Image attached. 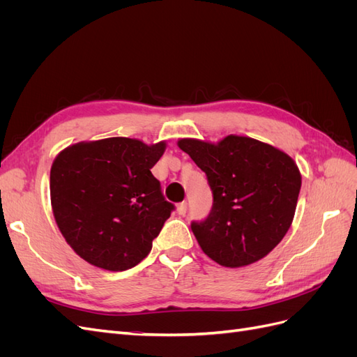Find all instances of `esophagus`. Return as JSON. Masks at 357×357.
<instances>
[{
	"instance_id": "esophagus-1",
	"label": "esophagus",
	"mask_w": 357,
	"mask_h": 357,
	"mask_svg": "<svg viewBox=\"0 0 357 357\" xmlns=\"http://www.w3.org/2000/svg\"><path fill=\"white\" fill-rule=\"evenodd\" d=\"M186 211H188V204H186V202H180V204L177 205V213H178L180 215H185Z\"/></svg>"
}]
</instances>
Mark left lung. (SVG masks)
<instances>
[{
    "label": "left lung",
    "instance_id": "obj_1",
    "mask_svg": "<svg viewBox=\"0 0 357 357\" xmlns=\"http://www.w3.org/2000/svg\"><path fill=\"white\" fill-rule=\"evenodd\" d=\"M178 147L205 172L213 192L207 219L190 223L202 252L229 268L265 257L294 220L301 190L294 159L238 135L225 137L218 144L183 138Z\"/></svg>",
    "mask_w": 357,
    "mask_h": 357
}]
</instances>
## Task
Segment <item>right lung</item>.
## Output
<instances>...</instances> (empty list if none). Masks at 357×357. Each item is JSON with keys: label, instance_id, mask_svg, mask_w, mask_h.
Here are the masks:
<instances>
[{"label": "right lung", "instance_id": "obj_1", "mask_svg": "<svg viewBox=\"0 0 357 357\" xmlns=\"http://www.w3.org/2000/svg\"><path fill=\"white\" fill-rule=\"evenodd\" d=\"M165 142L113 137L67 147L53 160L50 199L58 228L86 262L134 268L174 210L152 169Z\"/></svg>", "mask_w": 357, "mask_h": 357}]
</instances>
